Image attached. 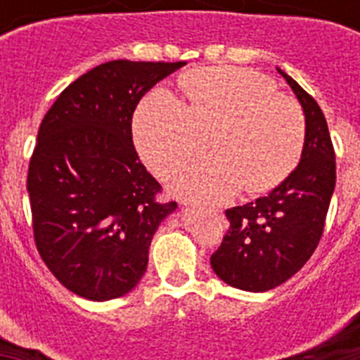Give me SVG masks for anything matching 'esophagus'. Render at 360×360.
<instances>
[{
  "instance_id": "esophagus-1",
  "label": "esophagus",
  "mask_w": 360,
  "mask_h": 360,
  "mask_svg": "<svg viewBox=\"0 0 360 360\" xmlns=\"http://www.w3.org/2000/svg\"><path fill=\"white\" fill-rule=\"evenodd\" d=\"M202 209H207V211L212 212V214H218V212H219L218 209H214V207H202Z\"/></svg>"
}]
</instances>
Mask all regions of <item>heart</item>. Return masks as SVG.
<instances>
[{
	"label": "heart",
	"instance_id": "obj_1",
	"mask_svg": "<svg viewBox=\"0 0 360 360\" xmlns=\"http://www.w3.org/2000/svg\"><path fill=\"white\" fill-rule=\"evenodd\" d=\"M182 86L189 106L157 88L142 98L133 119L139 153L162 178L195 157L205 135H214V155L178 174L176 193L219 202L243 186L249 193L274 189L294 171L304 146V115L294 98L278 94L272 79L219 66L187 73Z\"/></svg>",
	"mask_w": 360,
	"mask_h": 360
}]
</instances>
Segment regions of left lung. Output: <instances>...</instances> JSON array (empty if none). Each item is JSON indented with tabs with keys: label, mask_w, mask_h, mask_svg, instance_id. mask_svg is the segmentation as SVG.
I'll list each match as a JSON object with an SVG mask.
<instances>
[{
	"label": "left lung",
	"mask_w": 360,
	"mask_h": 360,
	"mask_svg": "<svg viewBox=\"0 0 360 360\" xmlns=\"http://www.w3.org/2000/svg\"><path fill=\"white\" fill-rule=\"evenodd\" d=\"M278 72L304 111L301 160L269 195L225 211L231 225L211 256L216 276L247 292L279 287L303 269L323 236L335 189V151L324 113L290 75Z\"/></svg>",
	"instance_id": "1"
}]
</instances>
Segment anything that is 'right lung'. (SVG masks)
<instances>
[{
	"instance_id": "obj_1",
	"label": "right lung",
	"mask_w": 360,
	"mask_h": 360,
	"mask_svg": "<svg viewBox=\"0 0 360 360\" xmlns=\"http://www.w3.org/2000/svg\"><path fill=\"white\" fill-rule=\"evenodd\" d=\"M186 63L110 61L61 91L37 133L27 189L34 240L63 287L91 301L128 294L148 269L153 234L176 202L133 146V111Z\"/></svg>"
}]
</instances>
